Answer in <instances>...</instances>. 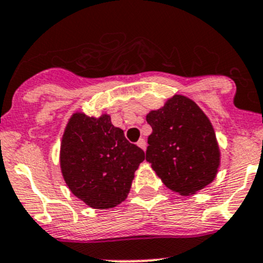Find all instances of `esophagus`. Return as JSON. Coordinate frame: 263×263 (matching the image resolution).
<instances>
[{"label":"esophagus","mask_w":263,"mask_h":263,"mask_svg":"<svg viewBox=\"0 0 263 263\" xmlns=\"http://www.w3.org/2000/svg\"><path fill=\"white\" fill-rule=\"evenodd\" d=\"M137 146H139V147H141L142 150L145 151V150H146V141H145L144 139H140L139 141H137Z\"/></svg>","instance_id":"34e87169"}]
</instances>
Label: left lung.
Listing matches in <instances>:
<instances>
[{"label":"left lung","mask_w":263,"mask_h":263,"mask_svg":"<svg viewBox=\"0 0 263 263\" xmlns=\"http://www.w3.org/2000/svg\"><path fill=\"white\" fill-rule=\"evenodd\" d=\"M146 121L153 128L146 160L169 190L188 196L214 181L220 164L216 136L193 100L174 95Z\"/></svg>","instance_id":"obj_1"}]
</instances>
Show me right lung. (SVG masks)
I'll use <instances>...</instances> for the list:
<instances>
[{
  "label": "right lung",
  "mask_w": 263,
  "mask_h": 263,
  "mask_svg": "<svg viewBox=\"0 0 263 263\" xmlns=\"http://www.w3.org/2000/svg\"><path fill=\"white\" fill-rule=\"evenodd\" d=\"M61 171L71 192L92 209H110L126 200L145 153L124 137L110 117L75 113L61 144Z\"/></svg>",
  "instance_id": "add662e5"
}]
</instances>
